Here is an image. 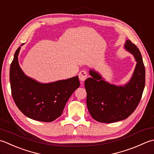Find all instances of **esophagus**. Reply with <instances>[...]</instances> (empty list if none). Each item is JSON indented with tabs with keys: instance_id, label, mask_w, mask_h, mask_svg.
<instances>
[{
	"instance_id": "34e87169",
	"label": "esophagus",
	"mask_w": 154,
	"mask_h": 154,
	"mask_svg": "<svg viewBox=\"0 0 154 154\" xmlns=\"http://www.w3.org/2000/svg\"><path fill=\"white\" fill-rule=\"evenodd\" d=\"M78 77H79V79L82 82H84L88 78L87 72L86 70H82L78 74Z\"/></svg>"
}]
</instances>
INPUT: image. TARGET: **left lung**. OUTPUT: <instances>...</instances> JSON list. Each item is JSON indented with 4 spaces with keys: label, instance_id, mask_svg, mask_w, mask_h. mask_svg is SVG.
Returning <instances> with one entry per match:
<instances>
[{
    "label": "left lung",
    "instance_id": "8db88e82",
    "mask_svg": "<svg viewBox=\"0 0 154 154\" xmlns=\"http://www.w3.org/2000/svg\"><path fill=\"white\" fill-rule=\"evenodd\" d=\"M125 48L134 56L137 62L129 82L124 86L112 85L92 70L90 74L92 77L87 78L84 82L88 111L95 120L102 123H113L126 119L136 109L142 98L146 80L142 55L130 40H126Z\"/></svg>",
    "mask_w": 154,
    "mask_h": 154
}]
</instances>
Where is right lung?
<instances>
[{
  "label": "right lung",
  "instance_id": "add662e5",
  "mask_svg": "<svg viewBox=\"0 0 154 154\" xmlns=\"http://www.w3.org/2000/svg\"><path fill=\"white\" fill-rule=\"evenodd\" d=\"M20 47L14 53L10 68L12 98L18 108L32 120L51 122L60 116L66 103L80 86L78 76L49 84H41L26 76L19 66L18 56Z\"/></svg>",
  "mask_w": 154,
  "mask_h": 154
}]
</instances>
